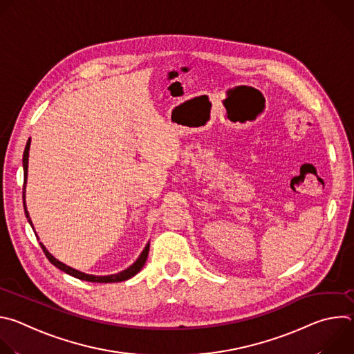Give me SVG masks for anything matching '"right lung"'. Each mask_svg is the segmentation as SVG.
Returning <instances> with one entry per match:
<instances>
[{
	"label": "right lung",
	"instance_id": "obj_1",
	"mask_svg": "<svg viewBox=\"0 0 354 354\" xmlns=\"http://www.w3.org/2000/svg\"><path fill=\"white\" fill-rule=\"evenodd\" d=\"M29 149H30V138H29L28 142H26V147H25V151H24V158H22V165H24V192H22V193H24V209H25V216H26V218H28L30 227L33 228L32 220H30L29 213H28V209H26V201H25V196H26V182H28ZM33 231H35V228H33ZM35 235L37 236L36 232H35ZM37 239H39V238H37ZM39 243H40V246H41V249H43V252H44L46 258L50 261V263L55 265L57 269L63 270L64 273H67V274H70V276H73V277H75V279L85 280V281H92V283H118V281H123V280H127V279L136 276V274L142 269V266H144V263H145V261H147V257H148V250H149V242H148V243L145 245V248L142 249L140 257L137 258V261H136L133 265H130L127 269H124V270H122V272H119V273H115V274L95 276V274H86V273H84V272H80V270H77V269H73V268L67 266L66 263L60 262L59 259H56L52 254H50V252L46 249V246H44L41 242H39Z\"/></svg>",
	"mask_w": 354,
	"mask_h": 354
}]
</instances>
